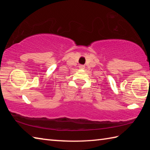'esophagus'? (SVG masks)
<instances>
[{"label": "esophagus", "instance_id": "esophagus-1", "mask_svg": "<svg viewBox=\"0 0 150 150\" xmlns=\"http://www.w3.org/2000/svg\"><path fill=\"white\" fill-rule=\"evenodd\" d=\"M79 68H80V69H84L85 66L83 65H79Z\"/></svg>", "mask_w": 150, "mask_h": 150}]
</instances>
